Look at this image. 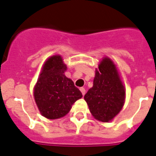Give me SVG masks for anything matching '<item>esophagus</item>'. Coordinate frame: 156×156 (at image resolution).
<instances>
[{
	"mask_svg": "<svg viewBox=\"0 0 156 156\" xmlns=\"http://www.w3.org/2000/svg\"><path fill=\"white\" fill-rule=\"evenodd\" d=\"M80 91L81 92H82V94H83V96H84L85 93H86V90H85V88H84V87H81Z\"/></svg>",
	"mask_w": 156,
	"mask_h": 156,
	"instance_id": "1",
	"label": "esophagus"
}]
</instances>
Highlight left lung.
<instances>
[{
  "instance_id": "1",
  "label": "left lung",
  "mask_w": 156,
  "mask_h": 156,
  "mask_svg": "<svg viewBox=\"0 0 156 156\" xmlns=\"http://www.w3.org/2000/svg\"><path fill=\"white\" fill-rule=\"evenodd\" d=\"M84 99L95 119L109 122L119 113L124 103L125 90L119 78L115 65L108 58L100 64L93 80V87Z\"/></svg>"
}]
</instances>
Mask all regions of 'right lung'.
Listing matches in <instances>:
<instances>
[{
  "label": "right lung",
  "mask_w": 156,
  "mask_h": 156,
  "mask_svg": "<svg viewBox=\"0 0 156 156\" xmlns=\"http://www.w3.org/2000/svg\"><path fill=\"white\" fill-rule=\"evenodd\" d=\"M66 69L61 57H51L45 63L34 88V98L39 110L50 119L64 117L72 105L83 97L73 81L65 75Z\"/></svg>",
  "instance_id": "right-lung-1"
}]
</instances>
